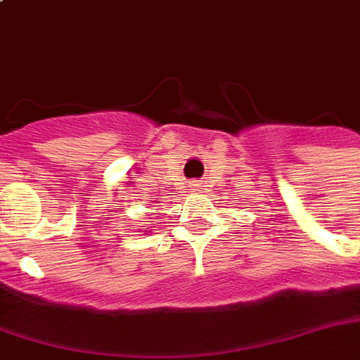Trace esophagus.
I'll return each mask as SVG.
<instances>
[{
  "instance_id": "obj_1",
  "label": "esophagus",
  "mask_w": 360,
  "mask_h": 360,
  "mask_svg": "<svg viewBox=\"0 0 360 360\" xmlns=\"http://www.w3.org/2000/svg\"><path fill=\"white\" fill-rule=\"evenodd\" d=\"M188 191H191V193H195V191H198V185H197V183H195V181H193V183L188 185Z\"/></svg>"
}]
</instances>
